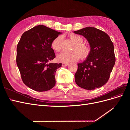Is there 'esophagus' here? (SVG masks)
Wrapping results in <instances>:
<instances>
[{
    "label": "esophagus",
    "instance_id": "34e87169",
    "mask_svg": "<svg viewBox=\"0 0 130 130\" xmlns=\"http://www.w3.org/2000/svg\"><path fill=\"white\" fill-rule=\"evenodd\" d=\"M68 64H69L68 63H63L62 64V66L63 67H66V66H67Z\"/></svg>",
    "mask_w": 130,
    "mask_h": 130
}]
</instances>
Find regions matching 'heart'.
<instances>
[{"label":"heart","mask_w":130,"mask_h":130,"mask_svg":"<svg viewBox=\"0 0 130 130\" xmlns=\"http://www.w3.org/2000/svg\"><path fill=\"white\" fill-rule=\"evenodd\" d=\"M70 38L72 41L76 44L73 50L77 51L72 53L62 52L58 54L57 59L58 61L63 63H69L73 61H76L79 60L81 56L82 58L87 57L90 52L89 47L86 44H82L83 39L80 36L76 35H71ZM61 40L62 37L58 36L55 38L51 43L52 49L56 52H60L61 49Z\"/></svg>","instance_id":"1"}]
</instances>
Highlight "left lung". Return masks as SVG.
<instances>
[{
	"instance_id": "obj_1",
	"label": "left lung",
	"mask_w": 130,
	"mask_h": 130,
	"mask_svg": "<svg viewBox=\"0 0 130 130\" xmlns=\"http://www.w3.org/2000/svg\"><path fill=\"white\" fill-rule=\"evenodd\" d=\"M73 32L87 39L90 48L86 60L77 64L75 74L76 84L90 90L102 87L108 80L116 62L111 38L106 32L94 27H86Z\"/></svg>"
}]
</instances>
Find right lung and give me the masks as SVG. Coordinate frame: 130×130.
I'll return each mask as SVG.
<instances>
[{"instance_id":"obj_1","label":"right lung","mask_w":130,"mask_h":130,"mask_svg":"<svg viewBox=\"0 0 130 130\" xmlns=\"http://www.w3.org/2000/svg\"><path fill=\"white\" fill-rule=\"evenodd\" d=\"M62 32L40 25L23 34L17 47V65L27 87L37 92L55 85V73L62 63L49 62L55 57L51 43Z\"/></svg>"}]
</instances>
